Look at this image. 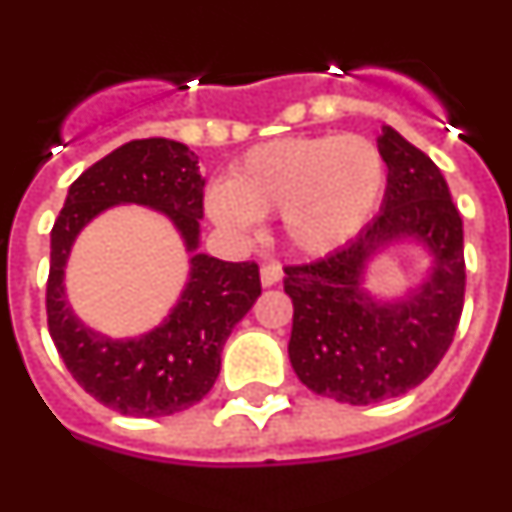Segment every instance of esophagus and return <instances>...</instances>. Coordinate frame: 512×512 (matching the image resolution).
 <instances>
[{"label": "esophagus", "instance_id": "esophagus-1", "mask_svg": "<svg viewBox=\"0 0 512 512\" xmlns=\"http://www.w3.org/2000/svg\"><path fill=\"white\" fill-rule=\"evenodd\" d=\"M282 277H284V271L279 264L261 266V284H264V287H274V284H277Z\"/></svg>", "mask_w": 512, "mask_h": 512}]
</instances>
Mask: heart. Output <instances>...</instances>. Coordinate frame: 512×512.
Returning <instances> with one entry per match:
<instances>
[{
    "instance_id": "heart-1",
    "label": "heart",
    "mask_w": 512,
    "mask_h": 512,
    "mask_svg": "<svg viewBox=\"0 0 512 512\" xmlns=\"http://www.w3.org/2000/svg\"><path fill=\"white\" fill-rule=\"evenodd\" d=\"M387 166L361 135H297L251 148L228 184L207 192L217 225L246 233L259 217L282 215L289 243L323 256L348 243L377 210Z\"/></svg>"
}]
</instances>
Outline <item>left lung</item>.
Instances as JSON below:
<instances>
[{
	"label": "left lung",
	"mask_w": 512,
	"mask_h": 512,
	"mask_svg": "<svg viewBox=\"0 0 512 512\" xmlns=\"http://www.w3.org/2000/svg\"><path fill=\"white\" fill-rule=\"evenodd\" d=\"M387 164L379 215L354 241L312 264L284 266L292 297V369L315 395L372 405L418 387L454 341L464 310V225L441 169L384 125L377 140ZM423 242L432 269L402 301L363 289L365 266L392 242Z\"/></svg>",
	"instance_id": "obj_1"
}]
</instances>
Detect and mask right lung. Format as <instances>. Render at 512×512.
<instances>
[{
	"label": "right lung",
	"instance_id": "add662e5",
	"mask_svg": "<svg viewBox=\"0 0 512 512\" xmlns=\"http://www.w3.org/2000/svg\"><path fill=\"white\" fill-rule=\"evenodd\" d=\"M205 179L197 156L169 138L130 140L76 179L51 230L45 289L48 330L71 377L107 408L161 418L192 408L220 374V351L261 295L259 264L197 253ZM143 204L164 211L183 235L190 279L165 323L138 339H110L81 324L62 287L75 235L99 211Z\"/></svg>",
	"mask_w": 512,
	"mask_h": 512
}]
</instances>
